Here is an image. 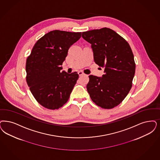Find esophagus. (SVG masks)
<instances>
[{
    "instance_id": "obj_1",
    "label": "esophagus",
    "mask_w": 160,
    "mask_h": 160,
    "mask_svg": "<svg viewBox=\"0 0 160 160\" xmlns=\"http://www.w3.org/2000/svg\"><path fill=\"white\" fill-rule=\"evenodd\" d=\"M78 75L80 76H81L82 75H84V73L82 71H79V72H78Z\"/></svg>"
}]
</instances>
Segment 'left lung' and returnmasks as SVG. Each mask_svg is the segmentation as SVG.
Returning <instances> with one entry per match:
<instances>
[{"instance_id": "obj_1", "label": "left lung", "mask_w": 160, "mask_h": 160, "mask_svg": "<svg viewBox=\"0 0 160 160\" xmlns=\"http://www.w3.org/2000/svg\"><path fill=\"white\" fill-rule=\"evenodd\" d=\"M92 44L94 62L105 68L102 77L90 75L87 90L91 99L103 109L119 105L132 88L135 72L134 56L129 44L110 28L82 32Z\"/></svg>"}]
</instances>
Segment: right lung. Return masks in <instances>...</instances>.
I'll list each match as a JSON object with an SVG mask.
<instances>
[{
    "label": "right lung",
    "instance_id": "right-lung-1",
    "mask_svg": "<svg viewBox=\"0 0 160 160\" xmlns=\"http://www.w3.org/2000/svg\"><path fill=\"white\" fill-rule=\"evenodd\" d=\"M82 32L54 30L45 34L33 46L26 62L27 82L33 97L44 108L54 110L64 105L77 80V72H61L68 50Z\"/></svg>",
    "mask_w": 160,
    "mask_h": 160
}]
</instances>
